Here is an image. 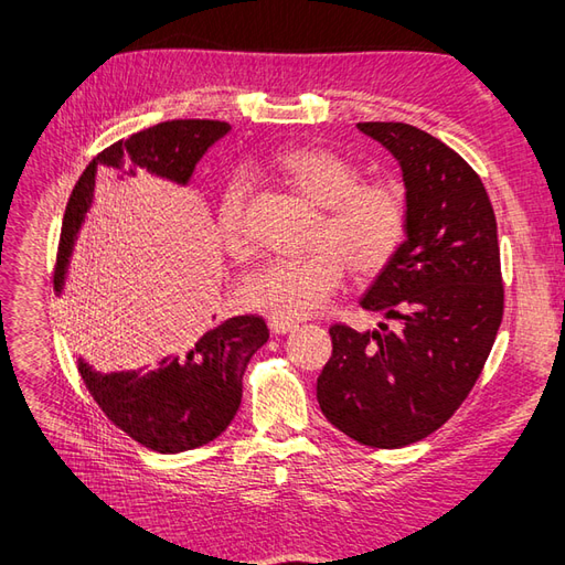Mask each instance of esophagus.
<instances>
[{
	"mask_svg": "<svg viewBox=\"0 0 565 565\" xmlns=\"http://www.w3.org/2000/svg\"><path fill=\"white\" fill-rule=\"evenodd\" d=\"M298 326L294 320H284V318H269V330L274 332V334H286V332H294Z\"/></svg>",
	"mask_w": 565,
	"mask_h": 565,
	"instance_id": "34e87169",
	"label": "esophagus"
}]
</instances>
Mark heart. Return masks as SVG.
Returning a JSON list of instances; mask_svg holds the SVG:
<instances>
[{"label":"heart","mask_w":565,"mask_h":565,"mask_svg":"<svg viewBox=\"0 0 565 565\" xmlns=\"http://www.w3.org/2000/svg\"><path fill=\"white\" fill-rule=\"evenodd\" d=\"M271 170L322 215L310 255L271 259L247 276L239 286L247 308L274 318H308L340 289L347 264L359 276H376L398 257L411 227L401 186L362 182L364 174L350 158L318 146L281 150ZM245 196L243 179H233L218 203L221 243L235 259L252 252Z\"/></svg>","instance_id":"1"}]
</instances>
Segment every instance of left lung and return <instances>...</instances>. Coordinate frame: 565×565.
Here are the masks:
<instances>
[{
    "instance_id": "1",
    "label": "left lung",
    "mask_w": 565,
    "mask_h": 565,
    "mask_svg": "<svg viewBox=\"0 0 565 565\" xmlns=\"http://www.w3.org/2000/svg\"><path fill=\"white\" fill-rule=\"evenodd\" d=\"M401 162L411 227L362 308L388 330L330 328L332 356L318 403L359 444L401 449L459 411L493 350L505 310L493 203L459 152L415 126L359 124Z\"/></svg>"
}]
</instances>
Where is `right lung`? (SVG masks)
Wrapping results in <instances>:
<instances>
[{"label": "right lung", "mask_w": 565, "mask_h": 565, "mask_svg": "<svg viewBox=\"0 0 565 565\" xmlns=\"http://www.w3.org/2000/svg\"><path fill=\"white\" fill-rule=\"evenodd\" d=\"M231 126L225 121H164L116 140L82 172L67 201L55 257L53 286L63 289L72 245L94 199L99 174L134 179L138 170L186 184L201 154ZM269 340L259 316H235L215 322L186 350L167 356L148 374H97L79 359L84 386L102 413L130 439L160 454L203 447L231 425L243 401V376L259 347Z\"/></svg>", "instance_id": "add662e5"}]
</instances>
